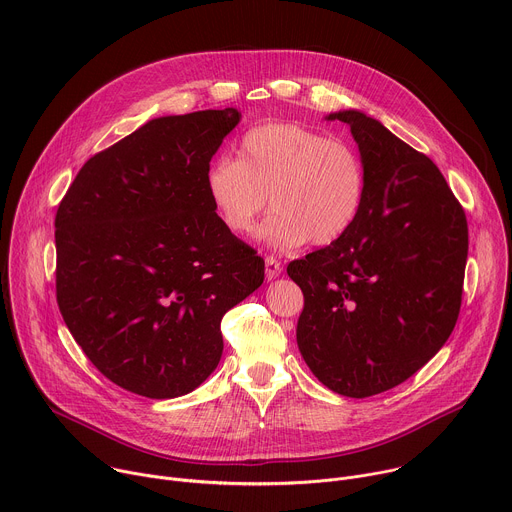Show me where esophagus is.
Masks as SVG:
<instances>
[{
	"instance_id": "1",
	"label": "esophagus",
	"mask_w": 512,
	"mask_h": 512,
	"mask_svg": "<svg viewBox=\"0 0 512 512\" xmlns=\"http://www.w3.org/2000/svg\"><path fill=\"white\" fill-rule=\"evenodd\" d=\"M281 271H283V267L275 257H265V277H267V281L277 279L281 275Z\"/></svg>"
}]
</instances>
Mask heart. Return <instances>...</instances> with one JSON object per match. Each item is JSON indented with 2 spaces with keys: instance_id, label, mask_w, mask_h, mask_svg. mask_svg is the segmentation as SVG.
<instances>
[{
  "instance_id": "1",
  "label": "heart",
  "mask_w": 512,
  "mask_h": 512,
  "mask_svg": "<svg viewBox=\"0 0 512 512\" xmlns=\"http://www.w3.org/2000/svg\"><path fill=\"white\" fill-rule=\"evenodd\" d=\"M206 192L223 225L235 235L273 214L259 237L273 249L318 247L338 241L358 218L367 172L354 145L296 123L249 129L239 160L218 158L206 172Z\"/></svg>"
}]
</instances>
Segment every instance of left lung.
<instances>
[{"instance_id": "left-lung-1", "label": "left lung", "mask_w": 512, "mask_h": 512, "mask_svg": "<svg viewBox=\"0 0 512 512\" xmlns=\"http://www.w3.org/2000/svg\"><path fill=\"white\" fill-rule=\"evenodd\" d=\"M326 119L350 127L367 194L354 225L287 275L304 291L296 336L310 371L362 399L407 381L450 338L468 225L437 166L381 121L356 109Z\"/></svg>"}]
</instances>
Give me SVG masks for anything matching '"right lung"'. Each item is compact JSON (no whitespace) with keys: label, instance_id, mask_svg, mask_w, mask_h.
<instances>
[{"label":"right lung","instance_id":"obj_1","mask_svg":"<svg viewBox=\"0 0 512 512\" xmlns=\"http://www.w3.org/2000/svg\"><path fill=\"white\" fill-rule=\"evenodd\" d=\"M235 107L152 119L93 156L56 212V300L87 358L141 397L194 391L223 356V316L265 263L218 218L206 172Z\"/></svg>","mask_w":512,"mask_h":512}]
</instances>
